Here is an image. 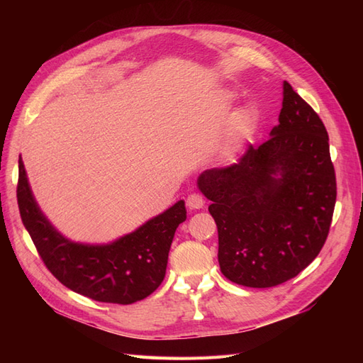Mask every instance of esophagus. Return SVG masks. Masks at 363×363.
<instances>
[{
  "mask_svg": "<svg viewBox=\"0 0 363 363\" xmlns=\"http://www.w3.org/2000/svg\"><path fill=\"white\" fill-rule=\"evenodd\" d=\"M186 206H188L189 211H199L204 206V199L200 194H189L188 199H186Z\"/></svg>",
  "mask_w": 363,
  "mask_h": 363,
  "instance_id": "esophagus-1",
  "label": "esophagus"
}]
</instances>
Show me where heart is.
<instances>
[{
	"label": "heart",
	"mask_w": 363,
	"mask_h": 363,
	"mask_svg": "<svg viewBox=\"0 0 363 363\" xmlns=\"http://www.w3.org/2000/svg\"><path fill=\"white\" fill-rule=\"evenodd\" d=\"M250 123H251V116H250V113H248L247 111L240 112V113L236 116V121H235L236 133H240V131H244V130L250 125ZM232 152H233V145L228 148V155H230V156H232Z\"/></svg>",
	"instance_id": "heart-1"
}]
</instances>
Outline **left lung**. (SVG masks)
Masks as SVG:
<instances>
[{
  "mask_svg": "<svg viewBox=\"0 0 363 363\" xmlns=\"http://www.w3.org/2000/svg\"><path fill=\"white\" fill-rule=\"evenodd\" d=\"M212 204L218 262L224 276L248 288L294 279L320 255L336 203L328 135L320 116L283 82L279 125L238 163L200 174Z\"/></svg>",
  "mask_w": 363,
  "mask_h": 363,
  "instance_id": "1",
  "label": "left lung"
}]
</instances>
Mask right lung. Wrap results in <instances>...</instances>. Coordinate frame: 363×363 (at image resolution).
<instances>
[{"instance_id":"right-lung-1","label":"right lung","mask_w":363,"mask_h":363,"mask_svg":"<svg viewBox=\"0 0 363 363\" xmlns=\"http://www.w3.org/2000/svg\"><path fill=\"white\" fill-rule=\"evenodd\" d=\"M18 206L23 224L50 272L68 289L101 303L131 304L155 292L164 279L184 201L108 244H82L63 236L43 215L19 157Z\"/></svg>"}]
</instances>
